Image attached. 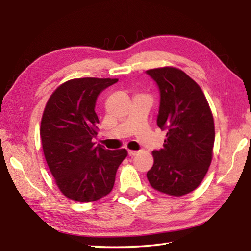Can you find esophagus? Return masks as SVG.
Wrapping results in <instances>:
<instances>
[{"instance_id":"1","label":"esophagus","mask_w":251,"mask_h":251,"mask_svg":"<svg viewBox=\"0 0 251 251\" xmlns=\"http://www.w3.org/2000/svg\"><path fill=\"white\" fill-rule=\"evenodd\" d=\"M135 155H137V151H128V156L134 157Z\"/></svg>"}]
</instances>
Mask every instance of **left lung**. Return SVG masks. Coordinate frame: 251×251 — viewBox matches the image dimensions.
Masks as SVG:
<instances>
[{
	"mask_svg": "<svg viewBox=\"0 0 251 251\" xmlns=\"http://www.w3.org/2000/svg\"><path fill=\"white\" fill-rule=\"evenodd\" d=\"M146 74L160 94L157 125L167 131L164 147L152 151L147 179L160 193L182 196L197 188L210 166L214 118L201 88L182 71L161 67Z\"/></svg>",
	"mask_w": 251,
	"mask_h": 251,
	"instance_id": "left-lung-1",
	"label": "left lung"
}]
</instances>
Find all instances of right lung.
I'll list each match as a JSON object with an SVG mask.
<instances>
[{
	"instance_id": "right-lung-1",
	"label": "right lung",
	"mask_w": 251,
	"mask_h": 251,
	"mask_svg": "<svg viewBox=\"0 0 251 251\" xmlns=\"http://www.w3.org/2000/svg\"><path fill=\"white\" fill-rule=\"evenodd\" d=\"M116 78H75L50 95L41 123L44 156L56 185L75 201H99L112 192L126 150L95 145L97 97Z\"/></svg>"
}]
</instances>
